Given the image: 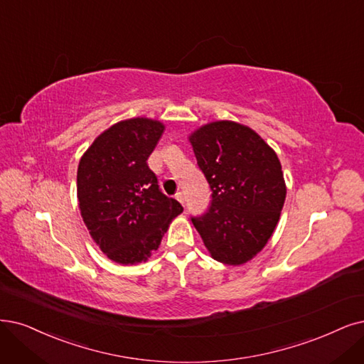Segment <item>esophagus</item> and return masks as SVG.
Segmentation results:
<instances>
[{
    "label": "esophagus",
    "instance_id": "1",
    "mask_svg": "<svg viewBox=\"0 0 364 364\" xmlns=\"http://www.w3.org/2000/svg\"><path fill=\"white\" fill-rule=\"evenodd\" d=\"M175 199L180 200V203L184 205V195H183V192H177V193H175Z\"/></svg>",
    "mask_w": 364,
    "mask_h": 364
}]
</instances>
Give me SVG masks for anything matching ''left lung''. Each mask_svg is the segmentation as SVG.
<instances>
[{
	"label": "left lung",
	"mask_w": 364,
	"mask_h": 364,
	"mask_svg": "<svg viewBox=\"0 0 364 364\" xmlns=\"http://www.w3.org/2000/svg\"><path fill=\"white\" fill-rule=\"evenodd\" d=\"M191 142L213 192L208 210L192 222L214 259L245 264L279 222L287 196L280 161L258 133L234 121L200 127Z\"/></svg>",
	"instance_id": "left-lung-1"
}]
</instances>
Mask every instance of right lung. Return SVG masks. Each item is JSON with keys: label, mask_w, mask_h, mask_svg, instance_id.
Listing matches in <instances>:
<instances>
[{"label": "right lung", "mask_w": 364, "mask_h": 364, "mask_svg": "<svg viewBox=\"0 0 364 364\" xmlns=\"http://www.w3.org/2000/svg\"><path fill=\"white\" fill-rule=\"evenodd\" d=\"M164 130L148 118L119 121L79 161L80 214L92 240L118 264L146 261L183 211L177 199L160 191L146 164Z\"/></svg>", "instance_id": "1"}]
</instances>
